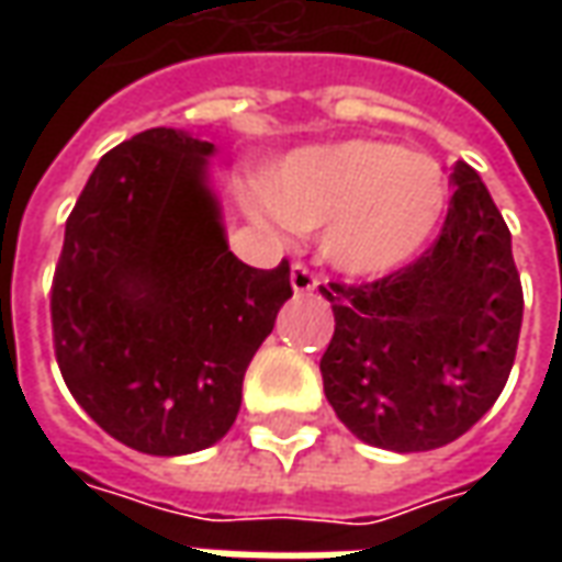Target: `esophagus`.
Listing matches in <instances>:
<instances>
[{"label": "esophagus", "instance_id": "34e87169", "mask_svg": "<svg viewBox=\"0 0 562 562\" xmlns=\"http://www.w3.org/2000/svg\"><path fill=\"white\" fill-rule=\"evenodd\" d=\"M292 289L297 294H306L313 292V289H318V277L306 268L304 261H294L292 265Z\"/></svg>", "mask_w": 562, "mask_h": 562}]
</instances>
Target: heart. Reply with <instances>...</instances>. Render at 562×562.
Segmentation results:
<instances>
[{
    "mask_svg": "<svg viewBox=\"0 0 562 562\" xmlns=\"http://www.w3.org/2000/svg\"><path fill=\"white\" fill-rule=\"evenodd\" d=\"M446 198V177L430 156L361 138L292 153L249 207L258 220L273 216L297 234L325 232L334 268L379 277L422 252Z\"/></svg>",
    "mask_w": 562,
    "mask_h": 562,
    "instance_id": "b5f03b06",
    "label": "heart"
}]
</instances>
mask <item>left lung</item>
Returning <instances> with one entry per match:
<instances>
[{
  "mask_svg": "<svg viewBox=\"0 0 562 562\" xmlns=\"http://www.w3.org/2000/svg\"><path fill=\"white\" fill-rule=\"evenodd\" d=\"M442 232L413 265L373 282H328L334 337L322 382L358 439L391 451L448 446L479 422L518 352L524 292L512 234L482 177L451 171Z\"/></svg>",
  "mask_w": 562,
  "mask_h": 562,
  "instance_id": "obj_1",
  "label": "left lung"
}]
</instances>
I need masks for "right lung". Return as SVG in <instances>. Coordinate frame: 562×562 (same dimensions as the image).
I'll list each match as a JSON object with an SVG mask.
<instances>
[{"label": "right lung", "instance_id": "1", "mask_svg": "<svg viewBox=\"0 0 562 562\" xmlns=\"http://www.w3.org/2000/svg\"><path fill=\"white\" fill-rule=\"evenodd\" d=\"M210 140L147 128L104 153L66 222L50 285L59 373L104 434L189 454L228 434L246 367L292 297L289 261L234 256Z\"/></svg>", "mask_w": 562, "mask_h": 562}]
</instances>
